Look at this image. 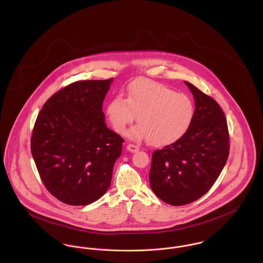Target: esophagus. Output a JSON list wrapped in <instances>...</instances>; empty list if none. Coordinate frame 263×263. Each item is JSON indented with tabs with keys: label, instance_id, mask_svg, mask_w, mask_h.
<instances>
[{
	"label": "esophagus",
	"instance_id": "34e87169",
	"mask_svg": "<svg viewBox=\"0 0 263 263\" xmlns=\"http://www.w3.org/2000/svg\"><path fill=\"white\" fill-rule=\"evenodd\" d=\"M126 149H127V151H129L130 153H136V152H138V151L140 150V148H139L138 146L134 145V144H128V145L126 146Z\"/></svg>",
	"mask_w": 263,
	"mask_h": 263
}]
</instances>
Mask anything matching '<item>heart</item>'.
Instances as JSON below:
<instances>
[{"mask_svg":"<svg viewBox=\"0 0 263 263\" xmlns=\"http://www.w3.org/2000/svg\"><path fill=\"white\" fill-rule=\"evenodd\" d=\"M194 104L187 95L150 80H138L127 88L126 98L118 95L107 105V117L113 129L123 134L136 114L139 124L127 136L137 141L148 139L153 146L174 143L187 132Z\"/></svg>","mask_w":263,"mask_h":263,"instance_id":"b5f03b06","label":"heart"}]
</instances>
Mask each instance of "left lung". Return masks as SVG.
Returning a JSON list of instances; mask_svg holds the SVG:
<instances>
[{
	"label": "left lung",
	"instance_id": "1",
	"mask_svg": "<svg viewBox=\"0 0 263 263\" xmlns=\"http://www.w3.org/2000/svg\"><path fill=\"white\" fill-rule=\"evenodd\" d=\"M195 100L193 120L175 143L154 151L150 185L171 205L191 203L214 185L225 166L230 137L225 114L217 101L185 82Z\"/></svg>",
	"mask_w": 263,
	"mask_h": 263
}]
</instances>
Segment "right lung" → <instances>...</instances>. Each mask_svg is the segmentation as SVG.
Instances as JSON below:
<instances>
[{
	"label": "right lung",
	"mask_w": 263,
	"mask_h": 263,
	"mask_svg": "<svg viewBox=\"0 0 263 263\" xmlns=\"http://www.w3.org/2000/svg\"><path fill=\"white\" fill-rule=\"evenodd\" d=\"M113 78L77 81L38 113L31 154L41 181L59 200L86 205L110 186L123 139L106 126L102 105Z\"/></svg>",
	"instance_id": "add662e5"
}]
</instances>
